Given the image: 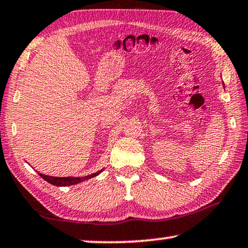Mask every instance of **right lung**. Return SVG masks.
Here are the masks:
<instances>
[{
  "mask_svg": "<svg viewBox=\"0 0 248 248\" xmlns=\"http://www.w3.org/2000/svg\"><path fill=\"white\" fill-rule=\"evenodd\" d=\"M102 170L103 169H101V170H99L94 173H91V175L86 176V177H52V176L43 175V173H40V172H39V175L41 176L42 178L46 180V182L50 183L51 185H54V186H58V187H65V186H71V185L79 184L81 182H84V180H87V179L93 178V177L98 176Z\"/></svg>",
  "mask_w": 248,
  "mask_h": 248,
  "instance_id": "add662e5",
  "label": "right lung"
}]
</instances>
